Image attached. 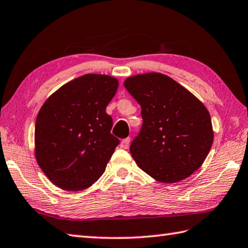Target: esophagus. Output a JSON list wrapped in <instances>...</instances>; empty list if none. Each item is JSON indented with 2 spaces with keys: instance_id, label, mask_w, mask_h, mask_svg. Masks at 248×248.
<instances>
[{
  "instance_id": "esophagus-1",
  "label": "esophagus",
  "mask_w": 248,
  "mask_h": 248,
  "mask_svg": "<svg viewBox=\"0 0 248 248\" xmlns=\"http://www.w3.org/2000/svg\"><path fill=\"white\" fill-rule=\"evenodd\" d=\"M129 144H130V138L124 139L123 140H121V143H120V147H121V148H124V149H125V148H128Z\"/></svg>"
}]
</instances>
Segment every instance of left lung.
<instances>
[{
  "mask_svg": "<svg viewBox=\"0 0 248 248\" xmlns=\"http://www.w3.org/2000/svg\"><path fill=\"white\" fill-rule=\"evenodd\" d=\"M125 89L142 108L130 145L138 166L161 183H177L202 166L214 139L208 110L191 92L160 73L129 77Z\"/></svg>",
  "mask_w": 248,
  "mask_h": 248,
  "instance_id": "8db88e82",
  "label": "left lung"
}]
</instances>
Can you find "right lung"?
<instances>
[{
	"label": "right lung",
	"instance_id": "add662e5",
	"mask_svg": "<svg viewBox=\"0 0 248 248\" xmlns=\"http://www.w3.org/2000/svg\"><path fill=\"white\" fill-rule=\"evenodd\" d=\"M118 88L108 75L86 74L44 103L35 123V157L51 183L64 190L90 187L104 173L120 140L106 113Z\"/></svg>",
	"mask_w": 248,
	"mask_h": 248
}]
</instances>
